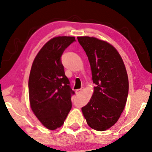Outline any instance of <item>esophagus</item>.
<instances>
[{
	"instance_id": "esophagus-1",
	"label": "esophagus",
	"mask_w": 152,
	"mask_h": 152,
	"mask_svg": "<svg viewBox=\"0 0 152 152\" xmlns=\"http://www.w3.org/2000/svg\"><path fill=\"white\" fill-rule=\"evenodd\" d=\"M83 91V88H80V89H77V90H76V94H80L81 93H82V91Z\"/></svg>"
}]
</instances>
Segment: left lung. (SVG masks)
Masks as SVG:
<instances>
[{"label": "left lung", "instance_id": "left-lung-1", "mask_svg": "<svg viewBox=\"0 0 152 152\" xmlns=\"http://www.w3.org/2000/svg\"><path fill=\"white\" fill-rule=\"evenodd\" d=\"M90 62L92 80L96 86L81 108L88 125L97 131L113 127L127 102L129 81L123 60L112 45L94 37H78Z\"/></svg>", "mask_w": 152, "mask_h": 152}]
</instances>
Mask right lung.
Returning a JSON list of instances; mask_svg holds the SVG:
<instances>
[{
    "mask_svg": "<svg viewBox=\"0 0 152 152\" xmlns=\"http://www.w3.org/2000/svg\"><path fill=\"white\" fill-rule=\"evenodd\" d=\"M75 41L74 37L49 39L37 53L29 77V99L32 112L44 127L59 128L71 108V90L61 62V56Z\"/></svg>",
    "mask_w": 152,
    "mask_h": 152,
    "instance_id": "add662e5",
    "label": "right lung"
}]
</instances>
